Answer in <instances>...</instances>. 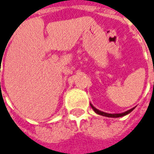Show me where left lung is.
<instances>
[{
    "label": "left lung",
    "instance_id": "left-lung-1",
    "mask_svg": "<svg viewBox=\"0 0 154 154\" xmlns=\"http://www.w3.org/2000/svg\"><path fill=\"white\" fill-rule=\"evenodd\" d=\"M90 105H91L92 109L94 110L95 113H97L99 115H102V116H105V117H108V118H119V117H123V116H126L127 114L130 113L134 109V108H132V109H128V110H127L125 112H122V113H114V114H111V113H106V112H103V111L99 110L98 109H96L94 105H92L91 103H90Z\"/></svg>",
    "mask_w": 154,
    "mask_h": 154
}]
</instances>
